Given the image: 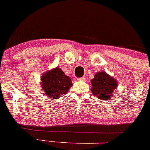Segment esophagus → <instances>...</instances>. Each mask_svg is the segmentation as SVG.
I'll list each match as a JSON object with an SVG mask.
<instances>
[{"instance_id": "obj_1", "label": "esophagus", "mask_w": 150, "mask_h": 150, "mask_svg": "<svg viewBox=\"0 0 150 150\" xmlns=\"http://www.w3.org/2000/svg\"><path fill=\"white\" fill-rule=\"evenodd\" d=\"M78 81H86V78H85V77H82V78H78Z\"/></svg>"}]
</instances>
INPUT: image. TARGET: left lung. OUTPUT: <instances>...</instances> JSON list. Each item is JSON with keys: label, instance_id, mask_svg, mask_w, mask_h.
I'll return each instance as SVG.
<instances>
[{"label": "left lung", "instance_id": "left-lung-1", "mask_svg": "<svg viewBox=\"0 0 150 150\" xmlns=\"http://www.w3.org/2000/svg\"><path fill=\"white\" fill-rule=\"evenodd\" d=\"M91 92L95 96L102 100H109L117 88V83L105 72H98L91 80Z\"/></svg>", "mask_w": 150, "mask_h": 150}]
</instances>
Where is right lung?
Segmentation results:
<instances>
[{
	"instance_id": "right-lung-1",
	"label": "right lung",
	"mask_w": 150,
	"mask_h": 150,
	"mask_svg": "<svg viewBox=\"0 0 150 150\" xmlns=\"http://www.w3.org/2000/svg\"><path fill=\"white\" fill-rule=\"evenodd\" d=\"M72 81L59 67L46 72L41 77V86L45 94L52 99L65 94L72 86Z\"/></svg>"
}]
</instances>
